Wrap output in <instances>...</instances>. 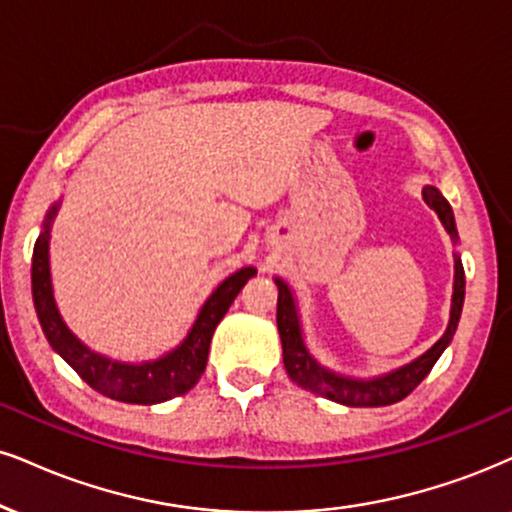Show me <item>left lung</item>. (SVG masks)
<instances>
[{
  "label": "left lung",
  "mask_w": 512,
  "mask_h": 512,
  "mask_svg": "<svg viewBox=\"0 0 512 512\" xmlns=\"http://www.w3.org/2000/svg\"><path fill=\"white\" fill-rule=\"evenodd\" d=\"M422 197H425L427 206L437 213L441 223H444L446 232L453 239H458L456 220H453V211L449 201L441 197L437 187H425L422 189ZM280 296H277V330H280L282 339V361H285V370L289 380L299 384L301 389L313 391V394L325 396V399L344 403V406L353 408H375V406H389L396 403L413 391L418 384L430 375L434 363L439 361V356L444 353L446 346L453 339L456 332L460 311H463V299H465V270L460 258L456 256V282H453V304H451V320L446 327L444 337L432 346L430 351L422 353L420 358H415L413 363L403 365V368L389 372V375L377 377V380H351V377L334 375V372L325 370L323 365L315 363L313 356L308 353L304 337H301V325L299 315H296L294 296L289 292L285 282L277 277L275 280Z\"/></svg>",
  "instance_id": "left-lung-1"
}]
</instances>
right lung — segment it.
<instances>
[{
	"label": "right lung",
	"instance_id": "1",
	"mask_svg": "<svg viewBox=\"0 0 512 512\" xmlns=\"http://www.w3.org/2000/svg\"><path fill=\"white\" fill-rule=\"evenodd\" d=\"M56 208H59V204H54L52 211L47 213L44 230L37 237L33 249V301L47 342L52 344V349L59 353L63 361L78 372L82 380L99 394L109 396V399L151 406V403H161L187 394L199 382V377L204 375L208 346H211V337L218 323L223 320L227 308L232 306L239 289L246 285V280L256 275V270L242 268L220 282L216 292L208 296L204 308L199 311L197 323L189 330L185 342L175 351H170L168 356L142 365L109 361V358L87 349L68 330L66 323L61 320L59 308L54 304L52 280H49V230H52Z\"/></svg>",
	"mask_w": 512,
	"mask_h": 512
}]
</instances>
